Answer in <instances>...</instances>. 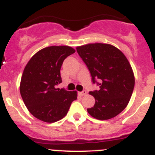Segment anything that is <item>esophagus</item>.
<instances>
[{"mask_svg":"<svg viewBox=\"0 0 155 155\" xmlns=\"http://www.w3.org/2000/svg\"><path fill=\"white\" fill-rule=\"evenodd\" d=\"M79 94H80L81 96L85 95V94H86V91H85V90H83L82 91H80V92H79Z\"/></svg>","mask_w":155,"mask_h":155,"instance_id":"1","label":"esophagus"}]
</instances>
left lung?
<instances>
[{"label":"left lung","mask_w":155,"mask_h":155,"mask_svg":"<svg viewBox=\"0 0 155 155\" xmlns=\"http://www.w3.org/2000/svg\"><path fill=\"white\" fill-rule=\"evenodd\" d=\"M99 90L90 91L95 104L88 114L100 120L114 117L128 104L135 85L133 70L125 55L108 44L94 43L76 48Z\"/></svg>","instance_id":"obj_1"}]
</instances>
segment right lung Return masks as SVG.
Here are the masks:
<instances>
[{"label": "right lung", "mask_w": 155, "mask_h": 155, "mask_svg": "<svg viewBox=\"0 0 155 155\" xmlns=\"http://www.w3.org/2000/svg\"><path fill=\"white\" fill-rule=\"evenodd\" d=\"M76 51L69 46H51L38 51L28 62L21 78L20 94L30 113L37 119L54 123L67 115L76 91L58 88L62 82L64 60Z\"/></svg>", "instance_id": "right-lung-1"}]
</instances>
